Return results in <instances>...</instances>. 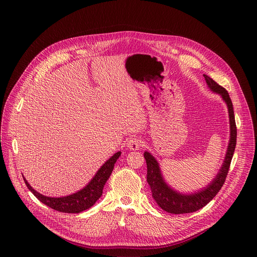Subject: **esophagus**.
I'll use <instances>...</instances> for the list:
<instances>
[{
    "label": "esophagus",
    "mask_w": 257,
    "mask_h": 257,
    "mask_svg": "<svg viewBox=\"0 0 257 257\" xmlns=\"http://www.w3.org/2000/svg\"><path fill=\"white\" fill-rule=\"evenodd\" d=\"M127 147L132 150V151H136V150H140L142 145H143V142L141 139L139 138H131L130 140H128L127 142Z\"/></svg>",
    "instance_id": "esophagus-1"
}]
</instances>
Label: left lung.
Masks as SVG:
<instances>
[{
	"mask_svg": "<svg viewBox=\"0 0 257 257\" xmlns=\"http://www.w3.org/2000/svg\"><path fill=\"white\" fill-rule=\"evenodd\" d=\"M204 79L207 81L208 87L216 94H219L222 99L225 101L228 108L229 124H230V139L227 147L225 159L220 168L216 178L206 187L192 194H183L172 189L163 180L161 170L157 160L152 156L149 152H145L144 157L147 162L148 173L147 181L151 187L152 196L156 200L158 206L170 214H186L193 213L203 208L217 195L221 187L223 186L226 176L228 174L230 162L233 156V152L236 145V126L234 121V113L232 102L228 95V92L219 85L210 76L203 74Z\"/></svg>",
	"mask_w": 257,
	"mask_h": 257,
	"instance_id": "left-lung-1",
	"label": "left lung"
}]
</instances>
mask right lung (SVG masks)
Returning <instances> with one entry per match:
<instances>
[{
    "label": "right lung",
    "instance_id": "obj_1",
    "mask_svg": "<svg viewBox=\"0 0 257 257\" xmlns=\"http://www.w3.org/2000/svg\"><path fill=\"white\" fill-rule=\"evenodd\" d=\"M121 156V152L115 153L103 165H102L95 177L90 181V183L82 188L81 190L63 197H48L40 194L36 190H34L24 178L28 189L35 195L42 203L47 207L54 209L62 213H80L84 210H88L100 198L103 191V187L110 177L114 163Z\"/></svg>",
    "mask_w": 257,
    "mask_h": 257
}]
</instances>
